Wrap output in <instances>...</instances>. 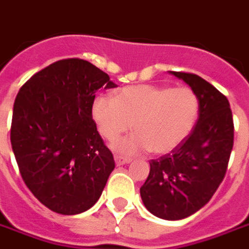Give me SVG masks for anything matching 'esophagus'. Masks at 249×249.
<instances>
[{"instance_id": "obj_1", "label": "esophagus", "mask_w": 249, "mask_h": 249, "mask_svg": "<svg viewBox=\"0 0 249 249\" xmlns=\"http://www.w3.org/2000/svg\"><path fill=\"white\" fill-rule=\"evenodd\" d=\"M132 160L130 158H126V157H123V155H115V162H116L117 166H121V164H125V163H129Z\"/></svg>"}]
</instances>
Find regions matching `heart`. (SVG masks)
I'll return each instance as SVG.
<instances>
[{"label": "heart", "instance_id": "b5f03b06", "mask_svg": "<svg viewBox=\"0 0 249 249\" xmlns=\"http://www.w3.org/2000/svg\"><path fill=\"white\" fill-rule=\"evenodd\" d=\"M197 116L198 98L184 86H128L117 98L102 95L92 106V117L108 141H116L130 128L134 130L115 145L123 154L146 149L151 154L168 153L188 137Z\"/></svg>", "mask_w": 249, "mask_h": 249}]
</instances>
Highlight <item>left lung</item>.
I'll list each match as a JSON object with an SVG mask.
<instances>
[{
  "instance_id": "obj_1",
  "label": "left lung",
  "mask_w": 249,
  "mask_h": 249,
  "mask_svg": "<svg viewBox=\"0 0 249 249\" xmlns=\"http://www.w3.org/2000/svg\"><path fill=\"white\" fill-rule=\"evenodd\" d=\"M171 74L196 92L198 120L179 146L150 160L140 192L150 213L176 221L208 204L222 183L234 146V120L229 100L213 85L193 73Z\"/></svg>"
}]
</instances>
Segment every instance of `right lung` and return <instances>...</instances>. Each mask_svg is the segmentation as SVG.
<instances>
[{"label": "right lung", "instance_id": "1", "mask_svg": "<svg viewBox=\"0 0 249 249\" xmlns=\"http://www.w3.org/2000/svg\"><path fill=\"white\" fill-rule=\"evenodd\" d=\"M103 86L116 85L91 62L65 58L34 74L15 98L10 141L19 172L32 195L58 214L90 209L115 168L92 119Z\"/></svg>", "mask_w": 249, "mask_h": 249}]
</instances>
